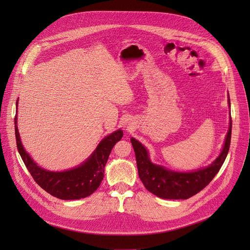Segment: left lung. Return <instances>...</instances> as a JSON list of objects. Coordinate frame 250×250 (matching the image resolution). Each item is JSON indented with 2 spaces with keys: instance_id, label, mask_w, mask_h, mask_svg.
I'll return each instance as SVG.
<instances>
[{
  "instance_id": "left-lung-1",
  "label": "left lung",
  "mask_w": 250,
  "mask_h": 250,
  "mask_svg": "<svg viewBox=\"0 0 250 250\" xmlns=\"http://www.w3.org/2000/svg\"><path fill=\"white\" fill-rule=\"evenodd\" d=\"M228 103L230 107L229 97ZM230 137L231 119L220 154L207 167L190 172L173 171L153 164L145 146L134 138H131L130 142L135 153L139 176L147 190L164 199H188L203 190L220 170L229 153Z\"/></svg>"
}]
</instances>
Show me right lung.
Returning a JSON list of instances; mask_svg holds the SVG:
<instances>
[{
	"mask_svg": "<svg viewBox=\"0 0 250 250\" xmlns=\"http://www.w3.org/2000/svg\"><path fill=\"white\" fill-rule=\"evenodd\" d=\"M18 102L19 99L17 100V112ZM14 127L19 153L33 179L44 191L62 200L85 198L99 188L110 151L115 144L123 138V131L121 129L113 131L98 144L94 152L77 167L55 172L42 168L25 150L18 129V115L14 118Z\"/></svg>",
	"mask_w": 250,
	"mask_h": 250,
	"instance_id": "obj_1",
	"label": "right lung"
}]
</instances>
